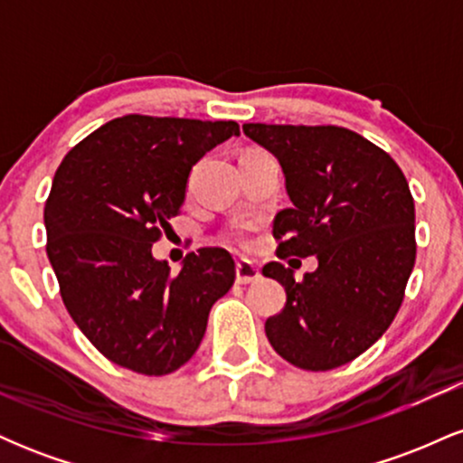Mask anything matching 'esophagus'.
Listing matches in <instances>:
<instances>
[{
	"mask_svg": "<svg viewBox=\"0 0 463 463\" xmlns=\"http://www.w3.org/2000/svg\"><path fill=\"white\" fill-rule=\"evenodd\" d=\"M261 279V272L254 263H250L248 259H239L235 265V280L239 285H250V283H257Z\"/></svg>",
	"mask_w": 463,
	"mask_h": 463,
	"instance_id": "34e87169",
	"label": "esophagus"
}]
</instances>
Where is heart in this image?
I'll return each mask as SVG.
<instances>
[{
    "instance_id": "b5f03b06",
    "label": "heart",
    "mask_w": 463,
    "mask_h": 463,
    "mask_svg": "<svg viewBox=\"0 0 463 463\" xmlns=\"http://www.w3.org/2000/svg\"><path fill=\"white\" fill-rule=\"evenodd\" d=\"M231 237H232V239L241 237V228H235V231H231Z\"/></svg>"
}]
</instances>
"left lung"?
<instances>
[{
  "label": "left lung",
  "instance_id": "left-lung-1",
  "mask_svg": "<svg viewBox=\"0 0 463 463\" xmlns=\"http://www.w3.org/2000/svg\"><path fill=\"white\" fill-rule=\"evenodd\" d=\"M279 158L291 209L274 220L279 257H316L296 280L272 261L263 276L287 302L265 335L296 368L324 372L357 359L401 309L416 263V209L405 174L390 154L339 126L243 124Z\"/></svg>",
  "mask_w": 463,
  "mask_h": 463
}]
</instances>
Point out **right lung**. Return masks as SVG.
Wrapping results in <instances>:
<instances>
[{
	"mask_svg": "<svg viewBox=\"0 0 463 463\" xmlns=\"http://www.w3.org/2000/svg\"><path fill=\"white\" fill-rule=\"evenodd\" d=\"M239 135L235 121L124 115L82 139L45 202L47 257L69 316L106 359L147 376L178 370L209 311L235 283L222 248L184 257L178 274L152 243L180 213L191 167Z\"/></svg>",
	"mask_w": 463,
	"mask_h": 463,
	"instance_id": "add662e5",
	"label": "right lung"
}]
</instances>
